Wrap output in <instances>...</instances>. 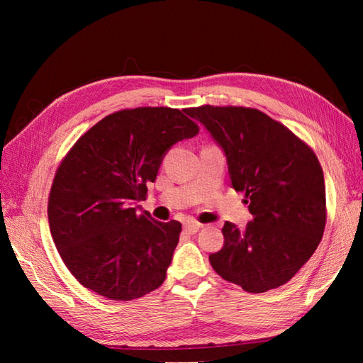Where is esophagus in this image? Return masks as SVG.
Returning a JSON list of instances; mask_svg holds the SVG:
<instances>
[{"label":"esophagus","mask_w":363,"mask_h":363,"mask_svg":"<svg viewBox=\"0 0 363 363\" xmlns=\"http://www.w3.org/2000/svg\"><path fill=\"white\" fill-rule=\"evenodd\" d=\"M203 225H199L198 221H194V220H189L184 223V230H186L187 234H196L199 229H201Z\"/></svg>","instance_id":"1"}]
</instances>
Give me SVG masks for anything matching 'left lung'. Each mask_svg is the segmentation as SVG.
I'll list each match as a JSON object with an SVG mask.
<instances>
[{"mask_svg": "<svg viewBox=\"0 0 363 363\" xmlns=\"http://www.w3.org/2000/svg\"><path fill=\"white\" fill-rule=\"evenodd\" d=\"M226 154L230 184L243 191L252 220L226 221L225 245L209 256L223 279L264 293L289 282L312 257L326 226L320 162L299 137L251 107L199 106L187 111Z\"/></svg>", "mask_w": 363, "mask_h": 363, "instance_id": "left-lung-1", "label": "left lung"}]
</instances>
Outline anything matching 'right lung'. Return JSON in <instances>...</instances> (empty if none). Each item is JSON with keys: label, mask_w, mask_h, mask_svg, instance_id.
Instances as JSON below:
<instances>
[{"label": "right lung", "mask_w": 363, "mask_h": 363, "mask_svg": "<svg viewBox=\"0 0 363 363\" xmlns=\"http://www.w3.org/2000/svg\"><path fill=\"white\" fill-rule=\"evenodd\" d=\"M184 112H113L81 135L60 162L48 198L50 230L70 273L98 295L130 301L165 281L181 223L157 221L133 206L146 199L165 152L199 133Z\"/></svg>", "instance_id": "obj_1"}]
</instances>
